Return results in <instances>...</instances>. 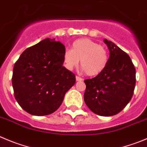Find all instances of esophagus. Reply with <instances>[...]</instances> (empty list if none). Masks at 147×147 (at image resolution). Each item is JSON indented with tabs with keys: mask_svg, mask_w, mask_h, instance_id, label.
<instances>
[{
	"mask_svg": "<svg viewBox=\"0 0 147 147\" xmlns=\"http://www.w3.org/2000/svg\"><path fill=\"white\" fill-rule=\"evenodd\" d=\"M75 78H76L77 81H83V78H80V77H79V76H76L75 77Z\"/></svg>",
	"mask_w": 147,
	"mask_h": 147,
	"instance_id": "esophagus-1",
	"label": "esophagus"
}]
</instances>
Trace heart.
<instances>
[{
  "instance_id": "1",
  "label": "heart",
  "mask_w": 147,
  "mask_h": 147,
  "mask_svg": "<svg viewBox=\"0 0 147 147\" xmlns=\"http://www.w3.org/2000/svg\"><path fill=\"white\" fill-rule=\"evenodd\" d=\"M89 76H96L105 70L109 61V53L104 46L88 39L80 38L74 41L72 50L67 49L63 54L64 67L69 70L80 62Z\"/></svg>"
}]
</instances>
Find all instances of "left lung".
Here are the masks:
<instances>
[{"instance_id": "left-lung-1", "label": "left lung", "mask_w": 147, "mask_h": 147, "mask_svg": "<svg viewBox=\"0 0 147 147\" xmlns=\"http://www.w3.org/2000/svg\"><path fill=\"white\" fill-rule=\"evenodd\" d=\"M109 52L105 69L85 80L84 101L88 107L100 116H112L121 112L134 95L136 69L131 58L112 41L105 40Z\"/></svg>"}]
</instances>
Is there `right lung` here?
<instances>
[{
    "mask_svg": "<svg viewBox=\"0 0 147 147\" xmlns=\"http://www.w3.org/2000/svg\"><path fill=\"white\" fill-rule=\"evenodd\" d=\"M46 38L23 51L13 66L14 96L29 114L43 116L59 108L75 83V75L63 67L65 46Z\"/></svg>",
    "mask_w": 147,
    "mask_h": 147,
    "instance_id": "add662e5",
    "label": "right lung"
}]
</instances>
